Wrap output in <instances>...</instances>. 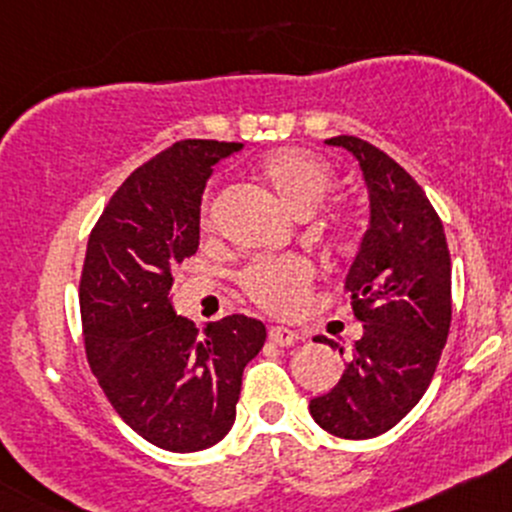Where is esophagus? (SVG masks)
<instances>
[{
  "instance_id": "34e87169",
  "label": "esophagus",
  "mask_w": 512,
  "mask_h": 512,
  "mask_svg": "<svg viewBox=\"0 0 512 512\" xmlns=\"http://www.w3.org/2000/svg\"><path fill=\"white\" fill-rule=\"evenodd\" d=\"M269 342H274V345L279 347H289L294 345V342H299V333L284 328V325H274V328H269Z\"/></svg>"
}]
</instances>
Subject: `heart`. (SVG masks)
<instances>
[{
  "mask_svg": "<svg viewBox=\"0 0 512 512\" xmlns=\"http://www.w3.org/2000/svg\"><path fill=\"white\" fill-rule=\"evenodd\" d=\"M262 179L294 216L308 218L318 211L325 196L335 189V170L323 157L303 148H279L260 160ZM201 230L213 228V199L204 196L199 209ZM325 233L340 247H352L362 226L352 213H338L328 221ZM240 286L260 308L277 316H294L308 303L316 282V267L306 257H260L238 277Z\"/></svg>",
  "mask_w": 512,
  "mask_h": 512,
  "instance_id": "1",
  "label": "heart"
}]
</instances>
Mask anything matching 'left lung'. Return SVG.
I'll return each mask as SVG.
<instances>
[{
  "label": "left lung",
  "instance_id": "obj_1",
  "mask_svg": "<svg viewBox=\"0 0 512 512\" xmlns=\"http://www.w3.org/2000/svg\"><path fill=\"white\" fill-rule=\"evenodd\" d=\"M328 143L359 160L372 218L345 279L364 335L338 384L311 401V415L330 435L369 440L428 391L452 323V260L440 216L393 157L357 136ZM316 342L340 347L323 335Z\"/></svg>",
  "mask_w": 512,
  "mask_h": 512
}]
</instances>
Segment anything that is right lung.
<instances>
[{
	"label": "right lung",
	"mask_w": 512,
	"mask_h": 512,
	"mask_svg": "<svg viewBox=\"0 0 512 512\" xmlns=\"http://www.w3.org/2000/svg\"><path fill=\"white\" fill-rule=\"evenodd\" d=\"M240 143L179 140L116 189L89 233L80 277L87 362L123 423L167 452H201L235 423L243 369L265 323L233 313L199 333L174 313V267L199 250L211 167Z\"/></svg>",
	"instance_id": "right-lung-1"
}]
</instances>
